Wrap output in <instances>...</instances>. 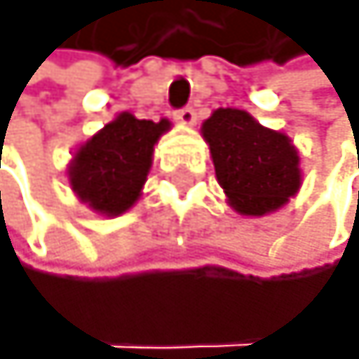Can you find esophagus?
Segmentation results:
<instances>
[{
  "label": "esophagus",
  "mask_w": 359,
  "mask_h": 359,
  "mask_svg": "<svg viewBox=\"0 0 359 359\" xmlns=\"http://www.w3.org/2000/svg\"><path fill=\"white\" fill-rule=\"evenodd\" d=\"M178 122L185 124V126H190V124H195V119H197V112H195V107H181V110H176V115H174Z\"/></svg>",
  "instance_id": "esophagus-1"
}]
</instances>
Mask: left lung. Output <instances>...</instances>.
Returning a JSON list of instances; mask_svg holds the SVG:
<instances>
[{"instance_id":"1","label":"left lung","mask_w":359,"mask_h":359,"mask_svg":"<svg viewBox=\"0 0 359 359\" xmlns=\"http://www.w3.org/2000/svg\"><path fill=\"white\" fill-rule=\"evenodd\" d=\"M202 136L218 183L240 214L263 216L299 190V155L292 141L261 126L249 112L218 107L202 124Z\"/></svg>"}]
</instances>
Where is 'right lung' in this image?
Masks as SVG:
<instances>
[{"label":"right lung","instance_id":"obj_1","mask_svg":"<svg viewBox=\"0 0 359 359\" xmlns=\"http://www.w3.org/2000/svg\"><path fill=\"white\" fill-rule=\"evenodd\" d=\"M167 129V119L150 122L122 112L77 150L70 167L72 190L100 214H122L141 195L152 148Z\"/></svg>","mask_w":359,"mask_h":359}]
</instances>
